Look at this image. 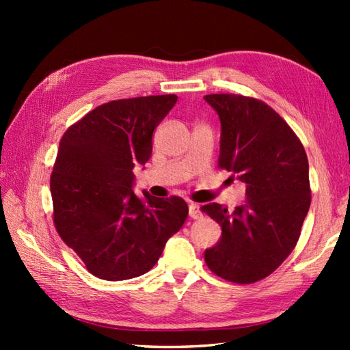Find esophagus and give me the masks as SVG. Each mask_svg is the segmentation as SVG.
<instances>
[{"label":"esophagus","instance_id":"1","mask_svg":"<svg viewBox=\"0 0 350 350\" xmlns=\"http://www.w3.org/2000/svg\"><path fill=\"white\" fill-rule=\"evenodd\" d=\"M202 209H200V206L197 204V203H191L189 204V217L192 218V219H198V218H202Z\"/></svg>","mask_w":350,"mask_h":350}]
</instances>
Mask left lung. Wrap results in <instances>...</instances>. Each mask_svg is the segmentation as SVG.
Segmentation results:
<instances>
[{"label": "left lung", "mask_w": 350, "mask_h": 350, "mask_svg": "<svg viewBox=\"0 0 350 350\" xmlns=\"http://www.w3.org/2000/svg\"><path fill=\"white\" fill-rule=\"evenodd\" d=\"M221 122L218 167L247 185V203L202 207L222 228L204 251L209 269L227 281L251 284L284 262L299 239L311 189L304 146L265 102L242 94H206Z\"/></svg>", "instance_id": "left-lung-1"}]
</instances>
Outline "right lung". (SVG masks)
<instances>
[{
    "mask_svg": "<svg viewBox=\"0 0 350 350\" xmlns=\"http://www.w3.org/2000/svg\"><path fill=\"white\" fill-rule=\"evenodd\" d=\"M176 102V94L111 100L64 132L51 176L54 224L94 277L148 272L188 217L180 197L132 189V170L150 159L153 131Z\"/></svg>",
    "mask_w": 350,
    "mask_h": 350,
    "instance_id": "obj_1",
    "label": "right lung"
}]
</instances>
